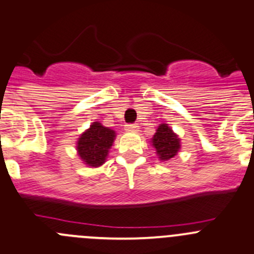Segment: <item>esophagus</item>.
I'll return each mask as SVG.
<instances>
[{"label": "esophagus", "instance_id": "34e87169", "mask_svg": "<svg viewBox=\"0 0 254 254\" xmlns=\"http://www.w3.org/2000/svg\"><path fill=\"white\" fill-rule=\"evenodd\" d=\"M138 129H139L138 124H127V127H125V130H127V131H136Z\"/></svg>", "mask_w": 254, "mask_h": 254}]
</instances>
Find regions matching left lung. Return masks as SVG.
Listing matches in <instances>:
<instances>
[{"mask_svg":"<svg viewBox=\"0 0 254 254\" xmlns=\"http://www.w3.org/2000/svg\"><path fill=\"white\" fill-rule=\"evenodd\" d=\"M151 145L155 148L156 155L163 162L172 159L181 149V139L168 124H160L151 139Z\"/></svg>","mask_w":254,"mask_h":254,"instance_id":"1","label":"left lung"}]
</instances>
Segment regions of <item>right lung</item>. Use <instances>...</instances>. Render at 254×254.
Wrapping results in <instances>:
<instances>
[{
  "label": "right lung",
  "mask_w": 254,
  "mask_h": 254,
  "mask_svg": "<svg viewBox=\"0 0 254 254\" xmlns=\"http://www.w3.org/2000/svg\"><path fill=\"white\" fill-rule=\"evenodd\" d=\"M115 131L95 122L80 135L76 150L84 164L91 168L103 165L109 154V149L115 140Z\"/></svg>",
  "instance_id": "right-lung-1"
}]
</instances>
